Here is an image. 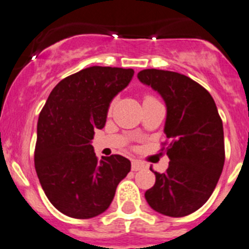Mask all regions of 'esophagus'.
<instances>
[{"label":"esophagus","instance_id":"esophagus-1","mask_svg":"<svg viewBox=\"0 0 249 249\" xmlns=\"http://www.w3.org/2000/svg\"><path fill=\"white\" fill-rule=\"evenodd\" d=\"M146 168V165H144L142 161L140 160H132L131 163V169L132 171H139V170H142V169Z\"/></svg>","mask_w":249,"mask_h":249}]
</instances>
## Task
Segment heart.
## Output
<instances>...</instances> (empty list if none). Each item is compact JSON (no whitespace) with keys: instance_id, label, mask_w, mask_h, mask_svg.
Returning <instances> with one entry per match:
<instances>
[{"instance_id":"obj_1","label":"heart","mask_w":249,"mask_h":249,"mask_svg":"<svg viewBox=\"0 0 249 249\" xmlns=\"http://www.w3.org/2000/svg\"><path fill=\"white\" fill-rule=\"evenodd\" d=\"M151 98H153V97H152V96H146V97H144V100H151Z\"/></svg>"}]
</instances>
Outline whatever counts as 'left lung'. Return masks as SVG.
Instances as JSON below:
<instances>
[{
	"instance_id": "obj_1",
	"label": "left lung",
	"mask_w": 249,
	"mask_h": 249,
	"mask_svg": "<svg viewBox=\"0 0 249 249\" xmlns=\"http://www.w3.org/2000/svg\"><path fill=\"white\" fill-rule=\"evenodd\" d=\"M137 78L165 102L164 134L170 140L165 148L168 169L163 174L153 171L156 183L144 197L158 213L189 215L208 201L223 171V122L211 93L189 76L144 69Z\"/></svg>"
}]
</instances>
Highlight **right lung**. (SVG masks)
<instances>
[{
  "mask_svg": "<svg viewBox=\"0 0 249 249\" xmlns=\"http://www.w3.org/2000/svg\"><path fill=\"white\" fill-rule=\"evenodd\" d=\"M132 69L90 67L55 85L37 122L35 169L51 203L71 218L90 219L109 208L131 163L113 154L98 160L91 144L103 129L113 98Z\"/></svg>",
  "mask_w": 249,
  "mask_h": 249,
  "instance_id": "1",
  "label": "right lung"
}]
</instances>
